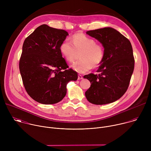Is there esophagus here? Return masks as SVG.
Here are the masks:
<instances>
[{"instance_id":"obj_1","label":"esophagus","mask_w":151,"mask_h":151,"mask_svg":"<svg viewBox=\"0 0 151 151\" xmlns=\"http://www.w3.org/2000/svg\"><path fill=\"white\" fill-rule=\"evenodd\" d=\"M78 79H79V80H81V79H83V77H82V75H78Z\"/></svg>"}]
</instances>
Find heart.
Instances as JSON below:
<instances>
[{
	"label": "heart",
	"mask_w": 151,
	"mask_h": 151,
	"mask_svg": "<svg viewBox=\"0 0 151 151\" xmlns=\"http://www.w3.org/2000/svg\"><path fill=\"white\" fill-rule=\"evenodd\" d=\"M60 53L69 61L73 62L77 55L80 53V61L75 63L72 68L80 73L90 70L93 67L99 66L104 58L103 48L96 41L82 33L75 34L72 37V42L64 40L60 45Z\"/></svg>",
	"instance_id": "heart-1"
}]
</instances>
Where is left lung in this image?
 Instances as JSON below:
<instances>
[{
    "instance_id": "1",
    "label": "left lung",
    "mask_w": 151,
    "mask_h": 151,
    "mask_svg": "<svg viewBox=\"0 0 151 151\" xmlns=\"http://www.w3.org/2000/svg\"><path fill=\"white\" fill-rule=\"evenodd\" d=\"M104 48V58L97 70L99 75H85L91 83L85 97L92 104H109L119 99L126 92L134 68L131 43L120 32L104 27L86 32Z\"/></svg>"
}]
</instances>
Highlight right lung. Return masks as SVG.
Segmentation results:
<instances>
[{"instance_id":"obj_1","label":"right lung","mask_w":151,"mask_h":151,"mask_svg":"<svg viewBox=\"0 0 151 151\" xmlns=\"http://www.w3.org/2000/svg\"><path fill=\"white\" fill-rule=\"evenodd\" d=\"M68 33L42 24L24 40L19 68L25 89L37 102L52 104L60 101L77 72L69 69L59 48Z\"/></svg>"}]
</instances>
